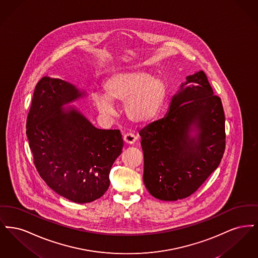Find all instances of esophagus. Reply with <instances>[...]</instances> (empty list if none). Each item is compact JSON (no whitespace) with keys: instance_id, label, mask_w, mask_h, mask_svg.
Returning a JSON list of instances; mask_svg holds the SVG:
<instances>
[{"instance_id":"34e87169","label":"esophagus","mask_w":258,"mask_h":258,"mask_svg":"<svg viewBox=\"0 0 258 258\" xmlns=\"http://www.w3.org/2000/svg\"><path fill=\"white\" fill-rule=\"evenodd\" d=\"M136 139H137L136 135L133 133H126L125 135H123V140L127 144H134L136 141Z\"/></svg>"}]
</instances>
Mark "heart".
I'll list each match as a JSON object with an SVG mask.
<instances>
[{
  "label": "heart",
  "mask_w": 258,
  "mask_h": 258,
  "mask_svg": "<svg viewBox=\"0 0 258 258\" xmlns=\"http://www.w3.org/2000/svg\"><path fill=\"white\" fill-rule=\"evenodd\" d=\"M103 93H93L97 110L105 116L114 114V103H124L125 115L136 123L151 122L166 97V84L160 76L144 71H125L111 74L103 83Z\"/></svg>",
  "instance_id": "b5f03b06"
}]
</instances>
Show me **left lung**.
<instances>
[{
    "label": "left lung",
    "instance_id": "left-lung-1",
    "mask_svg": "<svg viewBox=\"0 0 258 258\" xmlns=\"http://www.w3.org/2000/svg\"><path fill=\"white\" fill-rule=\"evenodd\" d=\"M196 126L197 138L190 132ZM143 181L156 198L175 201L191 196L221 163L225 117L203 72L186 77L164 118L141 130Z\"/></svg>",
    "mask_w": 258,
    "mask_h": 258
}]
</instances>
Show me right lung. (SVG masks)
I'll return each mask as SVG.
<instances>
[{
  "label": "right lung",
  "instance_id": "add662e5",
  "mask_svg": "<svg viewBox=\"0 0 258 258\" xmlns=\"http://www.w3.org/2000/svg\"><path fill=\"white\" fill-rule=\"evenodd\" d=\"M79 97L72 84L42 77L35 88L26 134L41 179L61 197L88 203L107 190L123 141L119 130H98L74 108H61Z\"/></svg>",
  "mask_w": 258,
  "mask_h": 258
}]
</instances>
